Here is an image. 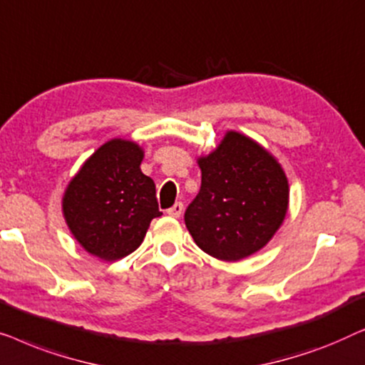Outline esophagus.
<instances>
[{
    "instance_id": "esophagus-1",
    "label": "esophagus",
    "mask_w": 365,
    "mask_h": 365,
    "mask_svg": "<svg viewBox=\"0 0 365 365\" xmlns=\"http://www.w3.org/2000/svg\"><path fill=\"white\" fill-rule=\"evenodd\" d=\"M182 212H183V203L178 202V203L173 205L172 208H168V210H167V215H168V217L178 218V217H180V215H182Z\"/></svg>"
}]
</instances>
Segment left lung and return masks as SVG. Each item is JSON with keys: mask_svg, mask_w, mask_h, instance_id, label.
<instances>
[{"mask_svg": "<svg viewBox=\"0 0 365 365\" xmlns=\"http://www.w3.org/2000/svg\"><path fill=\"white\" fill-rule=\"evenodd\" d=\"M197 163L202 187L185 225L198 248L228 263L264 248L289 207V183L278 158L245 133L227 130Z\"/></svg>", "mask_w": 365, "mask_h": 365, "instance_id": "1", "label": "left lung"}]
</instances>
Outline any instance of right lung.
Segmentation results:
<instances>
[{"label": "right lung", "mask_w": 365, "mask_h": 365, "mask_svg": "<svg viewBox=\"0 0 365 365\" xmlns=\"http://www.w3.org/2000/svg\"><path fill=\"white\" fill-rule=\"evenodd\" d=\"M143 148L110 138L82 163L63 195V217L76 241L102 261H117L142 245L160 217L155 183L143 175Z\"/></svg>", "instance_id": "1"}]
</instances>
